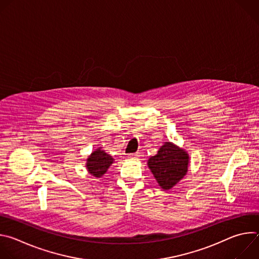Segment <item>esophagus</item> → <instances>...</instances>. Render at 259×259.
Here are the masks:
<instances>
[{"label": "esophagus", "instance_id": "esophagus-1", "mask_svg": "<svg viewBox=\"0 0 259 259\" xmlns=\"http://www.w3.org/2000/svg\"><path fill=\"white\" fill-rule=\"evenodd\" d=\"M140 155H139V153H135V154H130L129 156H128V158L129 159H136V158H138Z\"/></svg>", "mask_w": 259, "mask_h": 259}]
</instances>
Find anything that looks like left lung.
I'll use <instances>...</instances> for the list:
<instances>
[{
    "mask_svg": "<svg viewBox=\"0 0 259 259\" xmlns=\"http://www.w3.org/2000/svg\"><path fill=\"white\" fill-rule=\"evenodd\" d=\"M189 154L172 142H165L157 155L147 161V166L163 190L172 189L188 172Z\"/></svg>",
    "mask_w": 259,
    "mask_h": 259,
    "instance_id": "obj_1",
    "label": "left lung"
}]
</instances>
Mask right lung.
I'll return each instance as SVG.
<instances>
[{
  "instance_id": "1",
  "label": "right lung",
  "mask_w": 259,
  "mask_h": 259,
  "mask_svg": "<svg viewBox=\"0 0 259 259\" xmlns=\"http://www.w3.org/2000/svg\"><path fill=\"white\" fill-rule=\"evenodd\" d=\"M114 159L101 150V147H98L87 159L86 167L91 175L94 177H101L113 164Z\"/></svg>"
}]
</instances>
